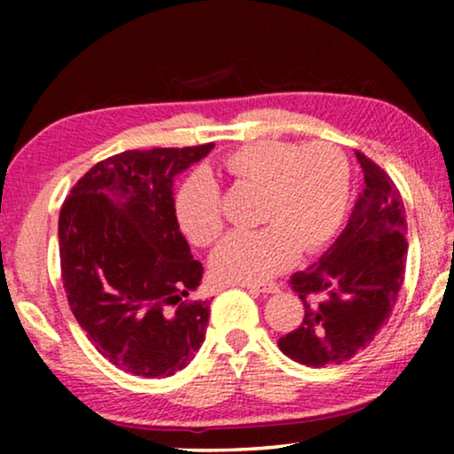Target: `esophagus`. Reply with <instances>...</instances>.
Returning a JSON list of instances; mask_svg holds the SVG:
<instances>
[{
    "label": "esophagus",
    "mask_w": 454,
    "mask_h": 454,
    "mask_svg": "<svg viewBox=\"0 0 454 454\" xmlns=\"http://www.w3.org/2000/svg\"><path fill=\"white\" fill-rule=\"evenodd\" d=\"M239 287L252 289V291H260V294H278V285L277 283H262V285H252V283H244Z\"/></svg>",
    "instance_id": "esophagus-1"
}]
</instances>
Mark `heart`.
Here are the masks:
<instances>
[{
    "label": "heart",
    "mask_w": 454,
    "mask_h": 454,
    "mask_svg": "<svg viewBox=\"0 0 454 454\" xmlns=\"http://www.w3.org/2000/svg\"><path fill=\"white\" fill-rule=\"evenodd\" d=\"M221 171L235 185L258 188L256 231H235L216 246L210 270L221 283H264L289 269L297 254L328 244L349 198V165L328 142L300 146L256 140L229 153ZM177 225L196 246L223 231L221 192L213 177L196 171L184 179L173 200Z\"/></svg>",
    "instance_id": "1"
}]
</instances>
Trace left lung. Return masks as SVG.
I'll return each instance as SVG.
<instances>
[{
  "label": "left lung",
  "mask_w": 454,
  "mask_h": 454,
  "mask_svg": "<svg viewBox=\"0 0 454 454\" xmlns=\"http://www.w3.org/2000/svg\"><path fill=\"white\" fill-rule=\"evenodd\" d=\"M364 190L349 221L318 262L291 277L303 301L301 325L278 339L297 364L339 365L365 349L387 325L407 260V221L401 194L374 160L357 153Z\"/></svg>",
  "instance_id": "obj_1"
}]
</instances>
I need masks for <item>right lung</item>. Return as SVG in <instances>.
I'll return each mask as SVG.
<instances>
[{
    "label": "right lung",
    "instance_id": "1",
    "mask_svg": "<svg viewBox=\"0 0 454 454\" xmlns=\"http://www.w3.org/2000/svg\"><path fill=\"white\" fill-rule=\"evenodd\" d=\"M215 145L126 151L78 179L59 213L61 278L97 351L134 376L167 378L204 343L210 306L173 213V182Z\"/></svg>",
    "mask_w": 454,
    "mask_h": 454
}]
</instances>
